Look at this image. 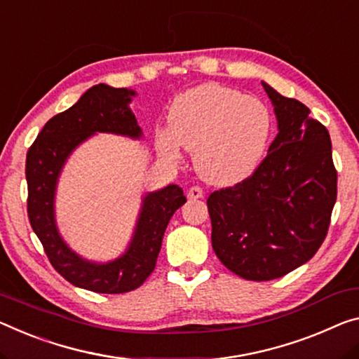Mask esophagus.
I'll return each mask as SVG.
<instances>
[{
	"instance_id": "esophagus-1",
	"label": "esophagus",
	"mask_w": 359,
	"mask_h": 359,
	"mask_svg": "<svg viewBox=\"0 0 359 359\" xmlns=\"http://www.w3.org/2000/svg\"><path fill=\"white\" fill-rule=\"evenodd\" d=\"M187 197H189L191 201H196V198H202L203 197L202 187H198V186L189 187V191H187Z\"/></svg>"
}]
</instances>
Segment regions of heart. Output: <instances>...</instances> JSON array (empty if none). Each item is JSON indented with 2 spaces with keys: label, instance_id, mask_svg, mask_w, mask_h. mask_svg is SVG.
I'll return each instance as SVG.
<instances>
[{
  "label": "heart",
  "instance_id": "heart-1",
  "mask_svg": "<svg viewBox=\"0 0 359 359\" xmlns=\"http://www.w3.org/2000/svg\"><path fill=\"white\" fill-rule=\"evenodd\" d=\"M273 115L255 96L218 83H203L176 96L168 130L156 133V147L168 162L192 152L194 168L207 183L228 186L249 178L266 152Z\"/></svg>",
  "mask_w": 359,
  "mask_h": 359
}]
</instances>
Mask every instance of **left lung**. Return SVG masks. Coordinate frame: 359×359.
Returning a JSON list of instances; mask_svg holds the SVG:
<instances>
[{"label": "left lung", "mask_w": 359, "mask_h": 359, "mask_svg": "<svg viewBox=\"0 0 359 359\" xmlns=\"http://www.w3.org/2000/svg\"><path fill=\"white\" fill-rule=\"evenodd\" d=\"M278 135L250 178L207 198L212 247L226 268L247 280L283 278L326 239L337 201V172L326 126L310 109L262 81Z\"/></svg>", "instance_id": "1"}]
</instances>
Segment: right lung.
Returning <instances> with one entry per match:
<instances>
[{
  "mask_svg": "<svg viewBox=\"0 0 359 359\" xmlns=\"http://www.w3.org/2000/svg\"><path fill=\"white\" fill-rule=\"evenodd\" d=\"M135 96L136 91L128 88L95 85L70 109L54 115L27 152V212L32 228L54 269L70 284L97 294H125L144 283L156 268L170 218L186 202L178 184L147 192L128 247L110 262L86 260L72 250L59 233L54 202L65 162L96 133L141 140L142 130L130 109Z\"/></svg>",
  "mask_w": 359,
  "mask_h": 359,
  "instance_id": "1",
  "label": "right lung"
}]
</instances>
